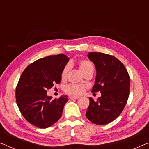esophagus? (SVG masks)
I'll list each match as a JSON object with an SVG mask.
<instances>
[{
	"label": "esophagus",
	"instance_id": "obj_1",
	"mask_svg": "<svg viewBox=\"0 0 149 149\" xmlns=\"http://www.w3.org/2000/svg\"><path fill=\"white\" fill-rule=\"evenodd\" d=\"M79 97H74V96H70V99H72V100H74V99H79Z\"/></svg>",
	"mask_w": 149,
	"mask_h": 149
}]
</instances>
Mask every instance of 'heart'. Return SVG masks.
Here are the masks:
<instances>
[{
    "label": "heart",
    "instance_id": "1",
    "mask_svg": "<svg viewBox=\"0 0 149 149\" xmlns=\"http://www.w3.org/2000/svg\"><path fill=\"white\" fill-rule=\"evenodd\" d=\"M78 67L80 71L84 75L87 74H92L94 71V68L93 64L89 61L86 60H82L78 62ZM70 69V64H67L63 69L61 74V77L62 79H66L68 76V74ZM86 87L83 85H69L65 87V92L68 94L75 96H79L83 94L85 92Z\"/></svg>",
    "mask_w": 149,
    "mask_h": 149
}]
</instances>
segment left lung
I'll list each match as a JSON object with an SVG mask.
<instances>
[{"label":"left lung","instance_id":"8db88e82","mask_svg":"<svg viewBox=\"0 0 149 149\" xmlns=\"http://www.w3.org/2000/svg\"><path fill=\"white\" fill-rule=\"evenodd\" d=\"M96 68L92 93L100 91L101 97L95 102L91 97L86 117L97 125H105L119 116L130 95V75L116 58L101 52H90L87 55Z\"/></svg>","mask_w":149,"mask_h":149}]
</instances>
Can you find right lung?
<instances>
[{
    "label": "right lung",
    "instance_id": "1",
    "mask_svg": "<svg viewBox=\"0 0 149 149\" xmlns=\"http://www.w3.org/2000/svg\"><path fill=\"white\" fill-rule=\"evenodd\" d=\"M68 61L64 54L47 56L33 62L22 73L16 87V102L25 119L32 125L45 129L61 118L68 97L62 95L52 99L47 91L61 81L62 72Z\"/></svg>",
    "mask_w": 149,
    "mask_h": 149
}]
</instances>
